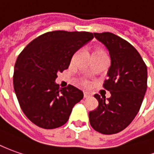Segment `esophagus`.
I'll return each instance as SVG.
<instances>
[{
    "mask_svg": "<svg viewBox=\"0 0 154 154\" xmlns=\"http://www.w3.org/2000/svg\"><path fill=\"white\" fill-rule=\"evenodd\" d=\"M83 96H84V98H88V97L90 96V94L88 93V92H83Z\"/></svg>",
    "mask_w": 154,
    "mask_h": 154,
    "instance_id": "obj_1",
    "label": "esophagus"
}]
</instances>
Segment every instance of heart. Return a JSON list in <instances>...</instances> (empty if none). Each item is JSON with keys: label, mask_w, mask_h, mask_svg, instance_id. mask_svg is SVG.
Here are the masks:
<instances>
[{"label": "heart", "mask_w": 154, "mask_h": 154, "mask_svg": "<svg viewBox=\"0 0 154 154\" xmlns=\"http://www.w3.org/2000/svg\"><path fill=\"white\" fill-rule=\"evenodd\" d=\"M104 57H107L106 52L104 50L103 48H100V47H96L94 48L93 53V58L94 59H100V58H104ZM83 85H88V82L86 81H83L82 82Z\"/></svg>", "instance_id": "b5f03b06"}]
</instances>
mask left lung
Segmentation results:
<instances>
[{
    "instance_id": "8db88e82",
    "label": "left lung",
    "mask_w": 154,
    "mask_h": 154,
    "mask_svg": "<svg viewBox=\"0 0 154 154\" xmlns=\"http://www.w3.org/2000/svg\"><path fill=\"white\" fill-rule=\"evenodd\" d=\"M106 47L111 66L103 88L111 97L94 94L99 106L89 112V123L94 130L112 135L125 130L138 113L147 87V69L140 54L125 39L110 32L94 33Z\"/></svg>"
}]
</instances>
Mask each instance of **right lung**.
I'll list each match as a JSON object with an SVG mask.
<instances>
[{
  "instance_id": "obj_1",
  "label": "right lung",
  "mask_w": 154,
  "mask_h": 154,
  "mask_svg": "<svg viewBox=\"0 0 154 154\" xmlns=\"http://www.w3.org/2000/svg\"><path fill=\"white\" fill-rule=\"evenodd\" d=\"M94 38L87 31L54 30L30 42L17 59L14 88L19 106L33 124L47 130L69 119L83 93L72 85L60 88L57 72L68 69L73 54Z\"/></svg>"
}]
</instances>
